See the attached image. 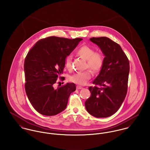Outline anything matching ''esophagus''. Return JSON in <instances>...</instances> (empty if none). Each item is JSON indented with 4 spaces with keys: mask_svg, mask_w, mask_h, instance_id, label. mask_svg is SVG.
<instances>
[{
    "mask_svg": "<svg viewBox=\"0 0 150 150\" xmlns=\"http://www.w3.org/2000/svg\"><path fill=\"white\" fill-rule=\"evenodd\" d=\"M77 89H83V87L81 86H77Z\"/></svg>",
    "mask_w": 150,
    "mask_h": 150,
    "instance_id": "obj_1",
    "label": "esophagus"
}]
</instances>
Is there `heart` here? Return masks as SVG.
Instances as JSON below:
<instances>
[{
  "mask_svg": "<svg viewBox=\"0 0 150 150\" xmlns=\"http://www.w3.org/2000/svg\"><path fill=\"white\" fill-rule=\"evenodd\" d=\"M77 54L86 59V68H89L91 71L96 73L100 70L104 64V57L100 51H95L94 49L88 45L80 47L76 51ZM65 66L67 69L71 68V58L67 56L65 59ZM91 71L86 70L83 71L77 72L70 77L71 81L79 84L84 85L91 78Z\"/></svg>",
  "mask_w": 150,
  "mask_h": 150,
  "instance_id": "obj_1",
  "label": "heart"
}]
</instances>
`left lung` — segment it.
<instances>
[{
	"label": "left lung",
	"mask_w": 150,
	"mask_h": 150,
	"mask_svg": "<svg viewBox=\"0 0 150 150\" xmlns=\"http://www.w3.org/2000/svg\"><path fill=\"white\" fill-rule=\"evenodd\" d=\"M90 41L100 48L104 64L89 86L91 96L85 102L86 111L96 118H106L116 112L127 93L129 62L121 46L106 37L92 38Z\"/></svg>",
	"instance_id": "8db88e82"
}]
</instances>
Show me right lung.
<instances>
[{
	"label": "right lung",
	"instance_id": "1",
	"mask_svg": "<svg viewBox=\"0 0 150 150\" xmlns=\"http://www.w3.org/2000/svg\"><path fill=\"white\" fill-rule=\"evenodd\" d=\"M82 40L51 36L39 40L28 52L24 62L25 91L40 114L55 115L66 108L76 85L67 83L57 89L54 86L58 77L62 78L66 58Z\"/></svg>",
	"mask_w": 150,
	"mask_h": 150
}]
</instances>
